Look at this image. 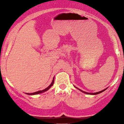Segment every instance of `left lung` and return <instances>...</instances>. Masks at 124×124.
I'll use <instances>...</instances> for the list:
<instances>
[{"instance_id": "obj_1", "label": "left lung", "mask_w": 124, "mask_h": 124, "mask_svg": "<svg viewBox=\"0 0 124 124\" xmlns=\"http://www.w3.org/2000/svg\"><path fill=\"white\" fill-rule=\"evenodd\" d=\"M76 88H77V87H76ZM79 90H80V89H79ZM106 90V89H104V90H101V91H100V92H97V93H87V92H83V91H82V90H80L81 91V92H83V93H86V94H93V95H95V94H99V93H102V92H104V90Z\"/></svg>"}]
</instances>
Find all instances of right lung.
Instances as JSON below:
<instances>
[{
    "label": "right lung",
    "instance_id": "add662e5",
    "mask_svg": "<svg viewBox=\"0 0 124 124\" xmlns=\"http://www.w3.org/2000/svg\"><path fill=\"white\" fill-rule=\"evenodd\" d=\"M54 78L53 79V80H52V83L50 85H49V86L48 87H46V89L42 90H40V91H38V92H34V93H27V94L28 95H34V94H39V93H43L44 92H46V91H47L48 89H49V88L51 87V86H52V85H54Z\"/></svg>",
    "mask_w": 124,
    "mask_h": 124
}]
</instances>
